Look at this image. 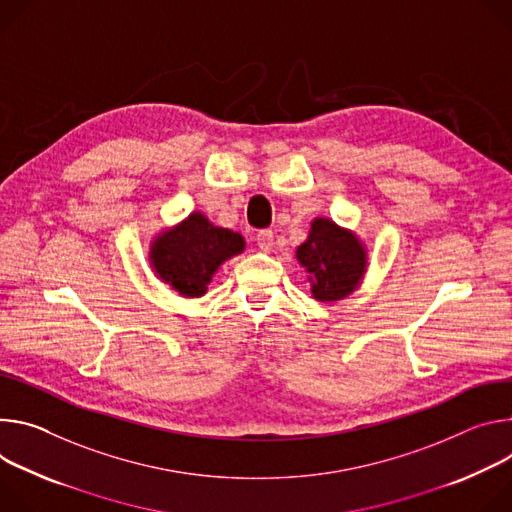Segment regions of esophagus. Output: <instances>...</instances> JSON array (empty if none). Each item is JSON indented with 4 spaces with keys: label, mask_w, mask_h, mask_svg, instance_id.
<instances>
[{
    "label": "esophagus",
    "mask_w": 512,
    "mask_h": 512,
    "mask_svg": "<svg viewBox=\"0 0 512 512\" xmlns=\"http://www.w3.org/2000/svg\"><path fill=\"white\" fill-rule=\"evenodd\" d=\"M256 242H258V248L262 252H270L272 246H274V234L272 230H260L258 236H256Z\"/></svg>",
    "instance_id": "esophagus-1"
}]
</instances>
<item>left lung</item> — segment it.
<instances>
[{"label":"left lung","instance_id":"obj_1","mask_svg":"<svg viewBox=\"0 0 512 512\" xmlns=\"http://www.w3.org/2000/svg\"><path fill=\"white\" fill-rule=\"evenodd\" d=\"M297 260L311 274V293L317 301L348 297L366 272V250L360 240L325 217L311 223L309 238L297 248Z\"/></svg>","mask_w":512,"mask_h":512}]
</instances>
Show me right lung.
Returning <instances> with one entry per match:
<instances>
[{"label":"right lung","mask_w":512,"mask_h":512,"mask_svg":"<svg viewBox=\"0 0 512 512\" xmlns=\"http://www.w3.org/2000/svg\"><path fill=\"white\" fill-rule=\"evenodd\" d=\"M240 252H244L240 234L213 225L197 211L152 242L150 262L156 274L179 295L201 297L215 270Z\"/></svg>","instance_id":"right-lung-1"}]
</instances>
